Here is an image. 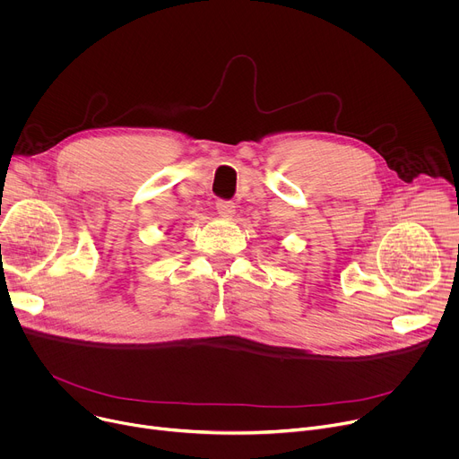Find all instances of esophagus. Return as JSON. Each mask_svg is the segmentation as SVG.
I'll list each match as a JSON object with an SVG mask.
<instances>
[{"mask_svg": "<svg viewBox=\"0 0 459 459\" xmlns=\"http://www.w3.org/2000/svg\"><path fill=\"white\" fill-rule=\"evenodd\" d=\"M216 211H218V214H220V216H223V218H232V216H234V212H236V207H234V204H232V202L220 200V202L216 204Z\"/></svg>", "mask_w": 459, "mask_h": 459, "instance_id": "1", "label": "esophagus"}]
</instances>
